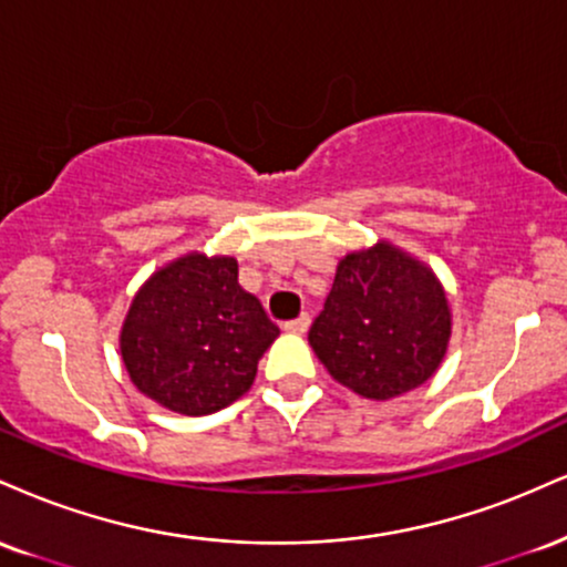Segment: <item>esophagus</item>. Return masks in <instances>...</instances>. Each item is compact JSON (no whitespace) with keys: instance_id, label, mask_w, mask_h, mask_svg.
Listing matches in <instances>:
<instances>
[{"instance_id":"1","label":"esophagus","mask_w":567,"mask_h":567,"mask_svg":"<svg viewBox=\"0 0 567 567\" xmlns=\"http://www.w3.org/2000/svg\"><path fill=\"white\" fill-rule=\"evenodd\" d=\"M309 324H311L309 313H301L298 319H290V322H285V330L292 332V336H303V332L309 330Z\"/></svg>"}]
</instances>
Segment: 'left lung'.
Masks as SVG:
<instances>
[{
    "label": "left lung",
    "mask_w": 567,
    "mask_h": 567,
    "mask_svg": "<svg viewBox=\"0 0 567 567\" xmlns=\"http://www.w3.org/2000/svg\"><path fill=\"white\" fill-rule=\"evenodd\" d=\"M449 336L452 313L433 271L378 243L338 264L309 343L338 383L383 401L425 383Z\"/></svg>",
    "instance_id": "left-lung-1"
}]
</instances>
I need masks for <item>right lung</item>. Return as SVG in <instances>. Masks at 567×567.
<instances>
[{"mask_svg": "<svg viewBox=\"0 0 567 567\" xmlns=\"http://www.w3.org/2000/svg\"><path fill=\"white\" fill-rule=\"evenodd\" d=\"M277 336L261 301L237 282L235 258L189 254L136 292L121 357L147 399L200 417L248 393Z\"/></svg>", "mask_w": 567, "mask_h": 567, "instance_id": "obj_1", "label": "right lung"}]
</instances>
